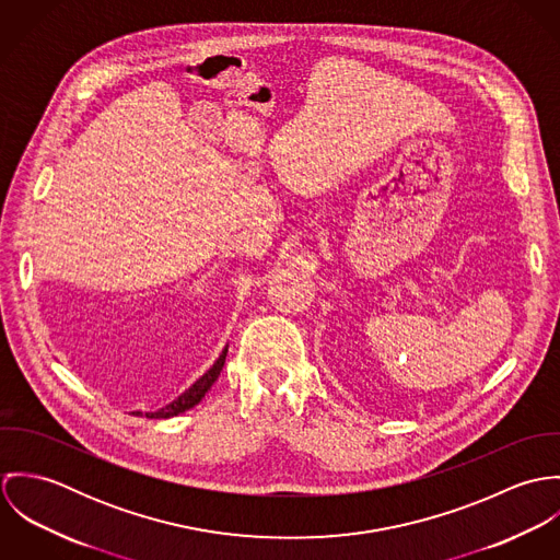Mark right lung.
<instances>
[{
    "label": "right lung",
    "instance_id": "add662e5",
    "mask_svg": "<svg viewBox=\"0 0 560 560\" xmlns=\"http://www.w3.org/2000/svg\"><path fill=\"white\" fill-rule=\"evenodd\" d=\"M226 351H229V347L222 349V353H220V358L213 362V366H211L200 380H196L180 397H176V399L172 400V402H167L165 407H161L158 411H147V418H172V416H178V413L191 409L194 405H198L200 400L205 399V395L211 390V386L215 384V380H218L220 373H222V366H224V362H226ZM138 413H140V411H138Z\"/></svg>",
    "mask_w": 560,
    "mask_h": 560
}]
</instances>
